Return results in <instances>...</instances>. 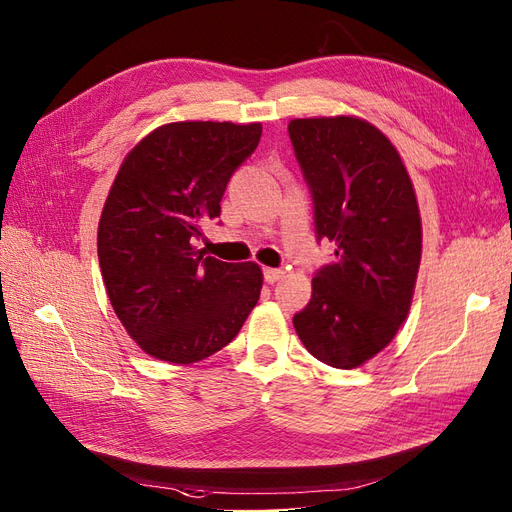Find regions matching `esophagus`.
Instances as JSON below:
<instances>
[{"label": "esophagus", "instance_id": "34e87169", "mask_svg": "<svg viewBox=\"0 0 512 512\" xmlns=\"http://www.w3.org/2000/svg\"><path fill=\"white\" fill-rule=\"evenodd\" d=\"M283 274H285V272H283L281 268H264V279H266V283H270V285L279 281Z\"/></svg>", "mask_w": 512, "mask_h": 512}]
</instances>
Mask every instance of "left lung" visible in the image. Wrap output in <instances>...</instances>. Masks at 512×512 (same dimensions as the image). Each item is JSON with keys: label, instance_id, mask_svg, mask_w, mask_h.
Masks as SVG:
<instances>
[{"label": "left lung", "instance_id": "obj_1", "mask_svg": "<svg viewBox=\"0 0 512 512\" xmlns=\"http://www.w3.org/2000/svg\"><path fill=\"white\" fill-rule=\"evenodd\" d=\"M287 130L313 197L317 242L334 244L294 328L317 360L356 369L382 352L410 311L422 253L414 186L369 122L339 115L291 120Z\"/></svg>", "mask_w": 512, "mask_h": 512}]
</instances>
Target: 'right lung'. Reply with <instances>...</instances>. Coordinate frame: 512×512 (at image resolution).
I'll return each instance as SVG.
<instances>
[{
    "mask_svg": "<svg viewBox=\"0 0 512 512\" xmlns=\"http://www.w3.org/2000/svg\"><path fill=\"white\" fill-rule=\"evenodd\" d=\"M261 124L175 122L126 156L102 208L98 261L115 315L145 354L199 362L240 332L259 300L253 261L227 264L195 240L221 216L225 188Z\"/></svg>",
    "mask_w": 512,
    "mask_h": 512,
    "instance_id": "obj_1",
    "label": "right lung"
}]
</instances>
